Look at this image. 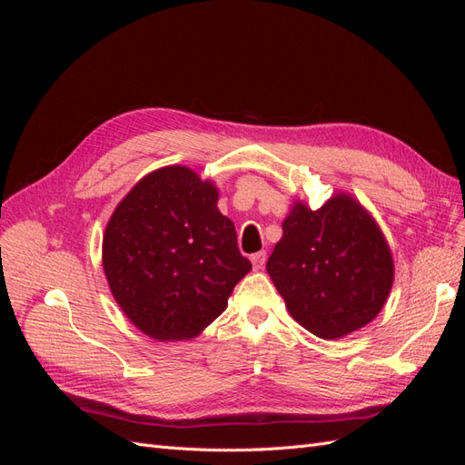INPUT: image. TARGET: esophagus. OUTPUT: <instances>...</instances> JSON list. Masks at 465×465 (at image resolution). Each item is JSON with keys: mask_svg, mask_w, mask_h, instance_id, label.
Wrapping results in <instances>:
<instances>
[{"mask_svg": "<svg viewBox=\"0 0 465 465\" xmlns=\"http://www.w3.org/2000/svg\"><path fill=\"white\" fill-rule=\"evenodd\" d=\"M252 265H254V270H262L265 265V252H258V254L252 256Z\"/></svg>", "mask_w": 465, "mask_h": 465, "instance_id": "obj_1", "label": "esophagus"}]
</instances>
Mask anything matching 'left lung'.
<instances>
[{"label":"left lung","instance_id":"left-lung-1","mask_svg":"<svg viewBox=\"0 0 465 465\" xmlns=\"http://www.w3.org/2000/svg\"><path fill=\"white\" fill-rule=\"evenodd\" d=\"M265 270L289 314L322 340L367 326L393 283L382 231L347 193H335L320 209L294 202Z\"/></svg>","mask_w":465,"mask_h":465}]
</instances>
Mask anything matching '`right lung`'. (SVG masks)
<instances>
[{"mask_svg": "<svg viewBox=\"0 0 465 465\" xmlns=\"http://www.w3.org/2000/svg\"><path fill=\"white\" fill-rule=\"evenodd\" d=\"M217 202L213 182L173 164L139 180L106 224L103 267L112 297L153 340L200 335L252 270Z\"/></svg>", "mask_w": 465, "mask_h": 465, "instance_id": "add662e5", "label": "right lung"}]
</instances>
